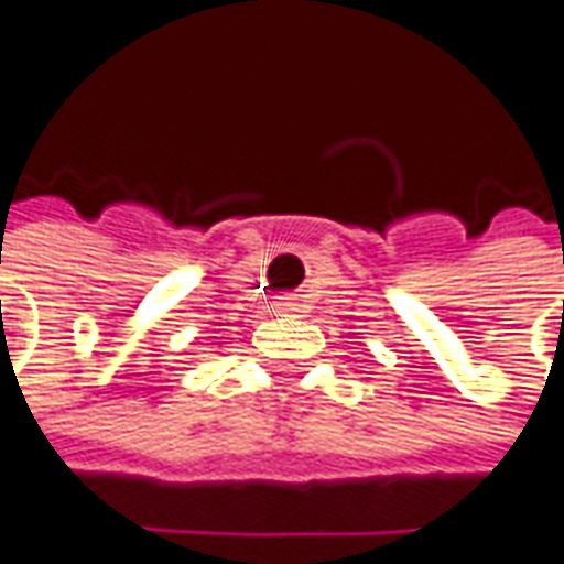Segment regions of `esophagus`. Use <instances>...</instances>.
I'll use <instances>...</instances> for the list:
<instances>
[{"label": "esophagus", "mask_w": 564, "mask_h": 564, "mask_svg": "<svg viewBox=\"0 0 564 564\" xmlns=\"http://www.w3.org/2000/svg\"><path fill=\"white\" fill-rule=\"evenodd\" d=\"M275 311H279V314H282V317H289V314H295V311H297L295 297H282V301H279V307H275Z\"/></svg>", "instance_id": "34e87169"}]
</instances>
